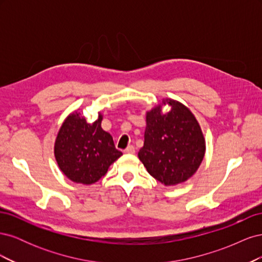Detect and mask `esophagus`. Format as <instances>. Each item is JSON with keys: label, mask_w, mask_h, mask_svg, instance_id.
I'll return each instance as SVG.
<instances>
[{"label": "esophagus", "mask_w": 262, "mask_h": 262, "mask_svg": "<svg viewBox=\"0 0 262 262\" xmlns=\"http://www.w3.org/2000/svg\"><path fill=\"white\" fill-rule=\"evenodd\" d=\"M124 153H128V154H133L134 152H136V148H134V146L133 145H129L128 147H126L124 150H123Z\"/></svg>", "instance_id": "34e87169"}]
</instances>
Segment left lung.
I'll return each mask as SVG.
<instances>
[{"mask_svg": "<svg viewBox=\"0 0 262 262\" xmlns=\"http://www.w3.org/2000/svg\"><path fill=\"white\" fill-rule=\"evenodd\" d=\"M167 104L171 109L166 115L161 114V105L146 114L144 145L139 158L149 175L172 186L186 181L199 168L205 142L191 112L175 100Z\"/></svg>", "mask_w": 262, "mask_h": 262, "instance_id": "obj_1", "label": "left lung"}]
</instances>
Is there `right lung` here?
<instances>
[{"instance_id":"add662e5","label":"right lung","mask_w":262,"mask_h":262,"mask_svg":"<svg viewBox=\"0 0 262 262\" xmlns=\"http://www.w3.org/2000/svg\"><path fill=\"white\" fill-rule=\"evenodd\" d=\"M101 115L93 123L74 113L63 122L54 144L60 169L74 182L92 185L106 175L108 167L122 153L113 137L101 129Z\"/></svg>"}]
</instances>
